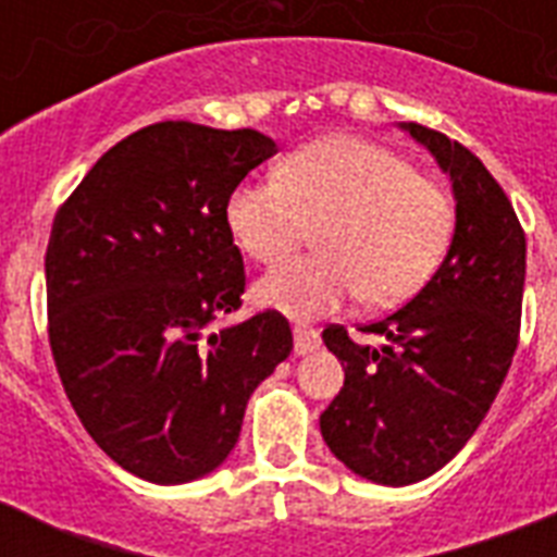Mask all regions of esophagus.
I'll return each mask as SVG.
<instances>
[{
  "label": "esophagus",
  "instance_id": "obj_1",
  "mask_svg": "<svg viewBox=\"0 0 557 557\" xmlns=\"http://www.w3.org/2000/svg\"><path fill=\"white\" fill-rule=\"evenodd\" d=\"M321 347V335L314 330H306V326H297L295 330V352L297 356H309L314 349Z\"/></svg>",
  "mask_w": 557,
  "mask_h": 557
}]
</instances>
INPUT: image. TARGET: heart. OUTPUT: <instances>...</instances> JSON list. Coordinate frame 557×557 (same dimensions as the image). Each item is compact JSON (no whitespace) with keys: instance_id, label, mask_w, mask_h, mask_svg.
<instances>
[{"instance_id":"heart-1","label":"heart","mask_w":557,"mask_h":557,"mask_svg":"<svg viewBox=\"0 0 557 557\" xmlns=\"http://www.w3.org/2000/svg\"><path fill=\"white\" fill-rule=\"evenodd\" d=\"M227 227L257 262L295 253L318 227L323 253L269 271L253 297L309 321L349 297L396 306L440 265L454 210L440 185L410 161L356 135L306 144L280 164V178H248L227 199Z\"/></svg>"}]
</instances>
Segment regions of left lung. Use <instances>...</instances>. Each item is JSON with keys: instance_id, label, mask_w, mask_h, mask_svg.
I'll use <instances>...</instances> for the list:
<instances>
[{"instance_id": "obj_1", "label": "left lung", "mask_w": 557, "mask_h": 557, "mask_svg": "<svg viewBox=\"0 0 557 557\" xmlns=\"http://www.w3.org/2000/svg\"><path fill=\"white\" fill-rule=\"evenodd\" d=\"M450 176L457 227L428 283L361 326L381 349L326 326L344 387L321 413L330 450L352 474L410 485L448 466L488 413L511 367L527 280V234L509 196L474 152L422 124H401Z\"/></svg>"}]
</instances>
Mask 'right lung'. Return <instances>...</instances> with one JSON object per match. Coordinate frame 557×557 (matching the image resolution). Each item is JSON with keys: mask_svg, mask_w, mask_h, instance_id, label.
<instances>
[{"mask_svg": "<svg viewBox=\"0 0 557 557\" xmlns=\"http://www.w3.org/2000/svg\"><path fill=\"white\" fill-rule=\"evenodd\" d=\"M277 144L161 121L126 135L57 210L48 341L65 396L109 459L159 485L210 474L248 398L292 352L280 312L210 332L243 306L227 199Z\"/></svg>", "mask_w": 557, "mask_h": 557, "instance_id": "add662e5", "label": "right lung"}]
</instances>
